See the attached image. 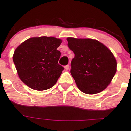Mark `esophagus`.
I'll use <instances>...</instances> for the list:
<instances>
[{
  "instance_id": "1",
  "label": "esophagus",
  "mask_w": 131,
  "mask_h": 131,
  "mask_svg": "<svg viewBox=\"0 0 131 131\" xmlns=\"http://www.w3.org/2000/svg\"><path fill=\"white\" fill-rule=\"evenodd\" d=\"M65 69H66V70H68L69 69V65H67L65 66Z\"/></svg>"
}]
</instances>
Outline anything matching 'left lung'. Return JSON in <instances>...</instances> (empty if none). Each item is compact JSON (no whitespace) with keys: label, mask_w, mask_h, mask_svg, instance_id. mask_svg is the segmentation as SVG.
<instances>
[{"label":"left lung","mask_w":131,"mask_h":131,"mask_svg":"<svg viewBox=\"0 0 131 131\" xmlns=\"http://www.w3.org/2000/svg\"><path fill=\"white\" fill-rule=\"evenodd\" d=\"M75 54L70 73L82 92L93 95L109 85L117 70V62L111 51L96 39L67 38Z\"/></svg>","instance_id":"left-lung-1"}]
</instances>
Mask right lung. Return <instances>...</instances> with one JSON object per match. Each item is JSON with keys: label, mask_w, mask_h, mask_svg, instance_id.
Segmentation results:
<instances>
[{"label": "right lung", "mask_w": 131, "mask_h": 131, "mask_svg": "<svg viewBox=\"0 0 131 131\" xmlns=\"http://www.w3.org/2000/svg\"><path fill=\"white\" fill-rule=\"evenodd\" d=\"M61 42V39L51 36L33 37L16 48L13 61L25 84L39 91L56 84L64 69L58 64L61 52L57 48Z\"/></svg>", "instance_id": "add662e5"}]
</instances>
